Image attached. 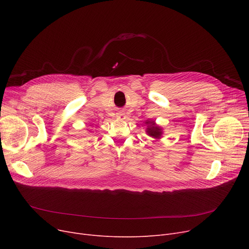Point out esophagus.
Listing matches in <instances>:
<instances>
[{
    "label": "esophagus",
    "mask_w": 249,
    "mask_h": 249,
    "mask_svg": "<svg viewBox=\"0 0 249 249\" xmlns=\"http://www.w3.org/2000/svg\"><path fill=\"white\" fill-rule=\"evenodd\" d=\"M116 117H117V119H119V120H125V119H126V115H125V113H122V112L117 113Z\"/></svg>",
    "instance_id": "34e87169"
}]
</instances>
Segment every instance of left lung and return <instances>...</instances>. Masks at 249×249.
<instances>
[{
    "label": "left lung",
    "mask_w": 249,
    "mask_h": 249,
    "mask_svg": "<svg viewBox=\"0 0 249 249\" xmlns=\"http://www.w3.org/2000/svg\"><path fill=\"white\" fill-rule=\"evenodd\" d=\"M145 124L147 126L146 128V134L154 139H160L163 134V130L160 126L155 123V121L152 120H146Z\"/></svg>",
    "instance_id": "8db88e82"
}]
</instances>
